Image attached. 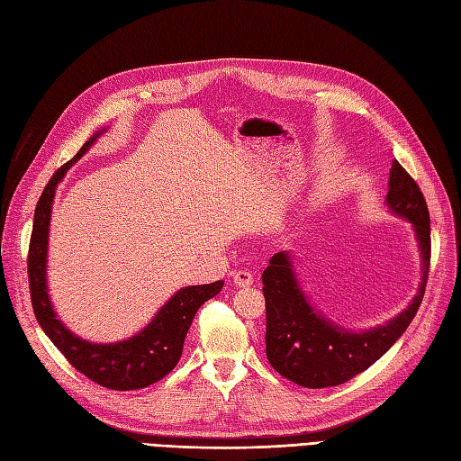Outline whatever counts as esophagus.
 Segmentation results:
<instances>
[{"mask_svg": "<svg viewBox=\"0 0 461 461\" xmlns=\"http://www.w3.org/2000/svg\"><path fill=\"white\" fill-rule=\"evenodd\" d=\"M232 280L238 288H246V285L253 284V275L249 271H234Z\"/></svg>", "mask_w": 461, "mask_h": 461, "instance_id": "obj_1", "label": "esophagus"}]
</instances>
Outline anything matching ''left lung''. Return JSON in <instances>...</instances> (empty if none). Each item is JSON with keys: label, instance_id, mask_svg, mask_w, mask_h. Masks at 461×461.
I'll return each mask as SVG.
<instances>
[{"label": "left lung", "instance_id": "obj_1", "mask_svg": "<svg viewBox=\"0 0 461 461\" xmlns=\"http://www.w3.org/2000/svg\"><path fill=\"white\" fill-rule=\"evenodd\" d=\"M385 202L393 213L414 227L423 275L411 303L387 324L357 333L326 321L301 292L288 251L273 256L263 271L267 358L280 375L301 387H333L368 370L402 336L421 305L431 263L429 210L418 183L396 160L391 166Z\"/></svg>", "mask_w": 461, "mask_h": 461}]
</instances>
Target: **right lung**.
Wrapping results in <instances>:
<instances>
[{
	"instance_id": "obj_1",
	"label": "right lung",
	"mask_w": 461,
	"mask_h": 461,
	"mask_svg": "<svg viewBox=\"0 0 461 461\" xmlns=\"http://www.w3.org/2000/svg\"><path fill=\"white\" fill-rule=\"evenodd\" d=\"M99 135L103 133H95L77 150L70 162H67L53 173V177L45 185L40 196L28 249L30 299L45 336L53 341V345L65 355V358L79 374H84L91 382L106 389L133 391L160 382L162 377H166L177 366L186 331L194 321L196 311L205 301L215 297L221 292L223 280L203 285H188V288L179 290L156 312L152 322L145 330H140L137 336L130 339L116 343L101 345L86 341L77 338L76 333L65 328V324L57 319L45 282L47 240H50V221L55 190L62 177H65L68 167L89 150V147Z\"/></svg>"
}]
</instances>
